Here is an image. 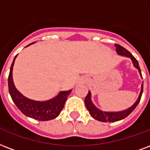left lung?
<instances>
[{"label": "left lung", "instance_id": "1", "mask_svg": "<svg viewBox=\"0 0 150 150\" xmlns=\"http://www.w3.org/2000/svg\"><path fill=\"white\" fill-rule=\"evenodd\" d=\"M115 46H116V52H118V54L122 55V56H125V57H130L131 58L132 61H133L134 66L139 70V74L142 77L141 69L139 67V63H138V60L135 59V57H134L133 55L131 54L128 50H127L125 48H123V46H121L120 45L115 44ZM142 92H143V83L142 84L141 93H140V95H139V99L137 100V101L133 105L131 106V108H129L128 109H126L124 111H122V112H103V111L99 110L98 108H97L95 106L93 105V104L91 101V99H90V95H91L90 92H89L87 93V95L85 98V105L86 108H87V110L90 112V116H92L93 118L95 119V120H97L101 121V122H116V121L121 120L126 118L127 116H128L134 110V108L137 107V105H139V101L141 100Z\"/></svg>", "mask_w": 150, "mask_h": 150}]
</instances>
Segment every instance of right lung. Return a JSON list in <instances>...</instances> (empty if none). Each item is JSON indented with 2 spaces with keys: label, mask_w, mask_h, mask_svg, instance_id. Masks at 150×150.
I'll list each match as a JSON object with an SVG mask.
<instances>
[{
  "label": "right lung",
  "mask_w": 150,
  "mask_h": 150,
  "mask_svg": "<svg viewBox=\"0 0 150 150\" xmlns=\"http://www.w3.org/2000/svg\"><path fill=\"white\" fill-rule=\"evenodd\" d=\"M16 57L17 55L11 64L8 75V91L13 102L25 116L34 120L47 121L57 118L64 108L65 101L70 94L71 90L61 91L56 98L47 101H36L25 98L15 87L12 80V68Z\"/></svg>",
  "instance_id": "obj_1"
}]
</instances>
